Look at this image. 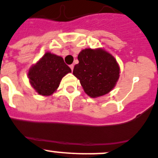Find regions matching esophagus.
Here are the masks:
<instances>
[{
	"label": "esophagus",
	"mask_w": 158,
	"mask_h": 158,
	"mask_svg": "<svg viewBox=\"0 0 158 158\" xmlns=\"http://www.w3.org/2000/svg\"><path fill=\"white\" fill-rule=\"evenodd\" d=\"M70 68H71V69H72V71H73V69H74V64H71V65H70Z\"/></svg>",
	"instance_id": "obj_1"
}]
</instances>
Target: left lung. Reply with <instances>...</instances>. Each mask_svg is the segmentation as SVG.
<instances>
[{
	"mask_svg": "<svg viewBox=\"0 0 158 158\" xmlns=\"http://www.w3.org/2000/svg\"><path fill=\"white\" fill-rule=\"evenodd\" d=\"M78 60L73 75L79 79L86 94L98 98L114 88L120 76V67L110 53L100 48L85 49L79 53Z\"/></svg>",
	"mask_w": 158,
	"mask_h": 158,
	"instance_id": "obj_1",
	"label": "left lung"
}]
</instances>
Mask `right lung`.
<instances>
[{"label":"right lung","mask_w":158,"mask_h":158,"mask_svg":"<svg viewBox=\"0 0 158 158\" xmlns=\"http://www.w3.org/2000/svg\"><path fill=\"white\" fill-rule=\"evenodd\" d=\"M72 70L61 56L46 52L28 72V78L37 93L49 96L56 90L62 78Z\"/></svg>","instance_id":"obj_1"}]
</instances>
